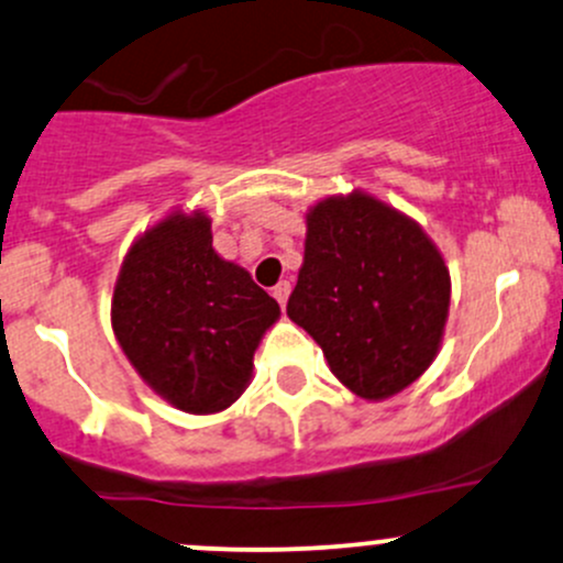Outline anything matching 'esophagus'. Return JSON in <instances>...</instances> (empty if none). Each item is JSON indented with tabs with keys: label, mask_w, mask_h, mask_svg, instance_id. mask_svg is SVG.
Wrapping results in <instances>:
<instances>
[{
	"label": "esophagus",
	"mask_w": 563,
	"mask_h": 563,
	"mask_svg": "<svg viewBox=\"0 0 563 563\" xmlns=\"http://www.w3.org/2000/svg\"><path fill=\"white\" fill-rule=\"evenodd\" d=\"M288 294H291V283H288V280H280L275 288H272V296H275V299L280 301V307H286Z\"/></svg>",
	"instance_id": "1"
}]
</instances>
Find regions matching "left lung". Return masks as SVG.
<instances>
[{
  "mask_svg": "<svg viewBox=\"0 0 563 563\" xmlns=\"http://www.w3.org/2000/svg\"><path fill=\"white\" fill-rule=\"evenodd\" d=\"M449 301L443 253L411 216L361 189L323 197L307 211L288 318L363 400L393 398L428 372Z\"/></svg>",
  "mask_w": 563,
  "mask_h": 563,
  "instance_id": "1",
  "label": "left lung"
}]
</instances>
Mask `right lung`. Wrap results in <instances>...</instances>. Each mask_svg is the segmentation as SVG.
Listing matches in <instances>:
<instances>
[{"label": "right lung", "instance_id": "1", "mask_svg": "<svg viewBox=\"0 0 563 563\" xmlns=\"http://www.w3.org/2000/svg\"><path fill=\"white\" fill-rule=\"evenodd\" d=\"M280 305L213 249L206 211L181 208L122 258L111 329L131 366L178 411L219 413L245 393L253 352Z\"/></svg>", "mask_w": 563, "mask_h": 563}]
</instances>
